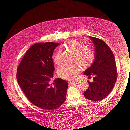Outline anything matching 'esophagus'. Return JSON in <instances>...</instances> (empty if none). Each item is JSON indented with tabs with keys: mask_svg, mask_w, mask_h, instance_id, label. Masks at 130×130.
Masks as SVG:
<instances>
[{
	"mask_svg": "<svg viewBox=\"0 0 130 130\" xmlns=\"http://www.w3.org/2000/svg\"><path fill=\"white\" fill-rule=\"evenodd\" d=\"M76 82H68L69 85H74V84H76Z\"/></svg>",
	"mask_w": 130,
	"mask_h": 130,
	"instance_id": "1",
	"label": "esophagus"
}]
</instances>
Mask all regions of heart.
Masks as SVG:
<instances>
[{
	"label": "heart",
	"mask_w": 130,
	"mask_h": 130,
	"mask_svg": "<svg viewBox=\"0 0 130 130\" xmlns=\"http://www.w3.org/2000/svg\"><path fill=\"white\" fill-rule=\"evenodd\" d=\"M66 47L75 54L76 61L83 67L89 66L95 57L94 50L90 47L84 46L81 42L77 40L68 41ZM61 51L58 50L55 54L53 60L55 64L60 63ZM58 76L65 80H74L79 72V67L77 65L64 64L57 70Z\"/></svg>",
	"instance_id": "b5f03b06"
}]
</instances>
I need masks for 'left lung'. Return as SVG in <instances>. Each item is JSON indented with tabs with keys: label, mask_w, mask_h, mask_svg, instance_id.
<instances>
[{
	"label": "left lung",
	"mask_w": 130,
	"mask_h": 130,
	"mask_svg": "<svg viewBox=\"0 0 130 130\" xmlns=\"http://www.w3.org/2000/svg\"><path fill=\"white\" fill-rule=\"evenodd\" d=\"M95 47V59L84 75L94 76L93 81H88L89 87L84 96L90 100L100 101L107 97L113 89L117 78L115 58L111 50L100 39L89 37Z\"/></svg>",
	"instance_id": "1"
}]
</instances>
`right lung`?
<instances>
[{"label":"right lung","instance_id":"1","mask_svg":"<svg viewBox=\"0 0 130 130\" xmlns=\"http://www.w3.org/2000/svg\"><path fill=\"white\" fill-rule=\"evenodd\" d=\"M59 44H33L17 67V80L25 96L34 105L45 110L56 109L66 99L68 83L60 78L50 82L55 70L52 55Z\"/></svg>","mask_w":130,"mask_h":130}]
</instances>
